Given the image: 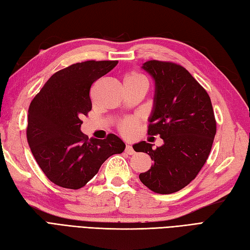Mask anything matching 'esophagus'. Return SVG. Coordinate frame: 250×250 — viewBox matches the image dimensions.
Returning a JSON list of instances; mask_svg holds the SVG:
<instances>
[{"label": "esophagus", "instance_id": "obj_1", "mask_svg": "<svg viewBox=\"0 0 250 250\" xmlns=\"http://www.w3.org/2000/svg\"><path fill=\"white\" fill-rule=\"evenodd\" d=\"M125 151H126V153L128 154V155H133V154H135V149L132 148V146H131L130 144H127V145H126Z\"/></svg>", "mask_w": 250, "mask_h": 250}]
</instances>
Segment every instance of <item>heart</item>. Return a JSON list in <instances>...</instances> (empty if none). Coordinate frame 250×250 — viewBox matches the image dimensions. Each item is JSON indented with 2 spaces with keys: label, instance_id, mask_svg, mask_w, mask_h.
Wrapping results in <instances>:
<instances>
[{
  "label": "heart",
  "instance_id": "1",
  "mask_svg": "<svg viewBox=\"0 0 250 250\" xmlns=\"http://www.w3.org/2000/svg\"><path fill=\"white\" fill-rule=\"evenodd\" d=\"M139 79H146V78L137 72H129L125 75L124 83L136 82V81H139ZM137 125H138V121L136 118H127L120 122L119 130L121 131V133H123L124 136H131L133 131H135Z\"/></svg>",
  "mask_w": 250,
  "mask_h": 250
}]
</instances>
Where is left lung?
<instances>
[{"instance_id": "obj_1", "label": "left lung", "mask_w": 250, "mask_h": 250, "mask_svg": "<svg viewBox=\"0 0 250 250\" xmlns=\"http://www.w3.org/2000/svg\"><path fill=\"white\" fill-rule=\"evenodd\" d=\"M142 69L155 81L147 133L159 135L164 144L155 149L145 141L132 146L154 161L139 178L155 193L171 194L195 179L208 159L216 133L214 112L209 94L184 66L149 60Z\"/></svg>"}]
</instances>
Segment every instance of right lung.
<instances>
[{
    "label": "right lung",
    "instance_id": "1",
    "mask_svg": "<svg viewBox=\"0 0 250 250\" xmlns=\"http://www.w3.org/2000/svg\"><path fill=\"white\" fill-rule=\"evenodd\" d=\"M118 60H88L53 74L28 108L30 150L46 177L62 188L87 185L109 157L123 153L125 143L113 133L89 139L81 131L82 117L92 108L90 89Z\"/></svg>",
    "mask_w": 250,
    "mask_h": 250
}]
</instances>
